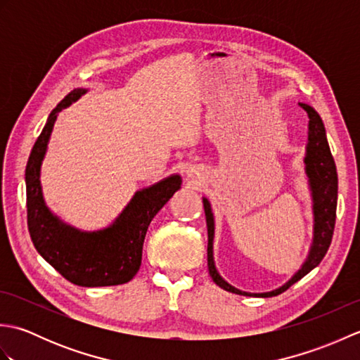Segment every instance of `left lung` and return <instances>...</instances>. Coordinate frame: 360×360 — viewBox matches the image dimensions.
Segmentation results:
<instances>
[{
  "label": "left lung",
  "instance_id": "8db88e82",
  "mask_svg": "<svg viewBox=\"0 0 360 360\" xmlns=\"http://www.w3.org/2000/svg\"><path fill=\"white\" fill-rule=\"evenodd\" d=\"M302 108L308 112L309 127H308V145H307V156H304V170H307L311 196H312V213H314V238H312V246L309 249V255L307 262L302 264L298 272L292 275V278L286 281L285 285L278 289H274L271 292L252 294L244 292L233 288L232 285L221 277L218 274L215 262H213V235H215V219H213L212 207L207 198H202L205 221H207V266L212 280L217 283L219 288H223L229 292L240 294V295H254V297H274L294 285L295 281L303 278L304 275L314 269L320 264L325 254L330 248L334 224H335V209H338V170L331 155L330 145L326 141V133L323 122L320 119L317 111L307 103H300Z\"/></svg>",
  "mask_w": 360,
  "mask_h": 360
}]
</instances>
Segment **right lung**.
<instances>
[{"instance_id": "right-lung-1", "label": "right lung", "mask_w": 360, "mask_h": 360, "mask_svg": "<svg viewBox=\"0 0 360 360\" xmlns=\"http://www.w3.org/2000/svg\"><path fill=\"white\" fill-rule=\"evenodd\" d=\"M86 93L71 91L49 114L26 165L27 227L38 254L63 277L83 288L124 285L137 274L143 240L151 219L181 188V176L172 174L136 192L133 200L106 229L82 232L60 221L44 204L40 168L57 114Z\"/></svg>"}]
</instances>
